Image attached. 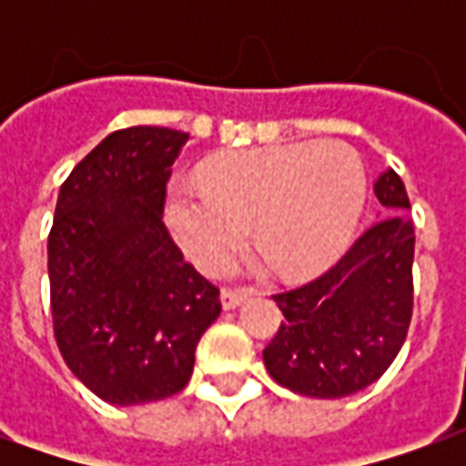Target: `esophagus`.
<instances>
[{
    "mask_svg": "<svg viewBox=\"0 0 466 466\" xmlns=\"http://www.w3.org/2000/svg\"><path fill=\"white\" fill-rule=\"evenodd\" d=\"M244 299H247V294L244 292H237V289H222L224 309H234V307H239Z\"/></svg>",
    "mask_w": 466,
    "mask_h": 466,
    "instance_id": "obj_1",
    "label": "esophagus"
}]
</instances>
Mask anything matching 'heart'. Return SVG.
I'll return each mask as SVG.
<instances>
[{"instance_id":"1","label":"heart","mask_w":466,"mask_h":466,"mask_svg":"<svg viewBox=\"0 0 466 466\" xmlns=\"http://www.w3.org/2000/svg\"><path fill=\"white\" fill-rule=\"evenodd\" d=\"M202 184L177 182L167 222L187 257L222 269L247 239L284 277H309L347 249L367 199V167L347 142H299L242 149L202 167Z\"/></svg>"}]
</instances>
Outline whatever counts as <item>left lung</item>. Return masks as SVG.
<instances>
[{
  "label": "left lung",
  "mask_w": 466,
  "mask_h": 466,
  "mask_svg": "<svg viewBox=\"0 0 466 466\" xmlns=\"http://www.w3.org/2000/svg\"><path fill=\"white\" fill-rule=\"evenodd\" d=\"M394 214L357 237L339 262L312 282L274 294L284 322L264 347L277 384L314 400H339L390 370L414 309V224L404 182L384 169L374 182Z\"/></svg>",
  "instance_id": "obj_1"
}]
</instances>
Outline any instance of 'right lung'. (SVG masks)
<instances>
[{
	"label": "right lung",
	"instance_id": "right-lung-1",
	"mask_svg": "<svg viewBox=\"0 0 466 466\" xmlns=\"http://www.w3.org/2000/svg\"><path fill=\"white\" fill-rule=\"evenodd\" d=\"M189 134L127 127L66 177L49 232L56 347L76 380L119 407L187 387L219 317V289L184 262L164 227L172 164Z\"/></svg>",
	"mask_w": 466,
	"mask_h": 466
}]
</instances>
